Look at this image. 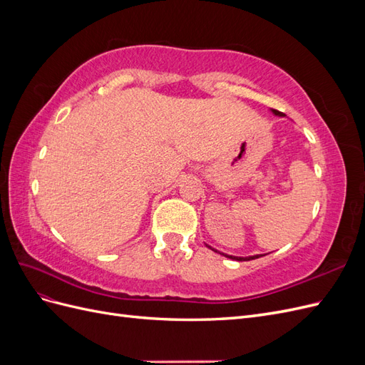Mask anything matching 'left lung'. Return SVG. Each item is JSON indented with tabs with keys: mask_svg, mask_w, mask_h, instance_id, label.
I'll use <instances>...</instances> for the list:
<instances>
[{
	"mask_svg": "<svg viewBox=\"0 0 365 365\" xmlns=\"http://www.w3.org/2000/svg\"><path fill=\"white\" fill-rule=\"evenodd\" d=\"M274 114H277V115H282V113H279V111H275L274 109ZM227 256V254H225ZM227 257H230V259H233V260H239V262H244V260H252V259H257V257H260V256H251V257H235V256H227Z\"/></svg>",
	"mask_w": 365,
	"mask_h": 365,
	"instance_id": "8db88e82",
	"label": "left lung"
}]
</instances>
